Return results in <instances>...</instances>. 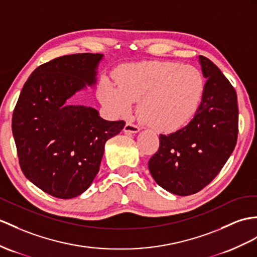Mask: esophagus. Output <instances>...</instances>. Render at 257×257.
Masks as SVG:
<instances>
[{"instance_id":"34e87169","label":"esophagus","mask_w":257,"mask_h":257,"mask_svg":"<svg viewBox=\"0 0 257 257\" xmlns=\"http://www.w3.org/2000/svg\"><path fill=\"white\" fill-rule=\"evenodd\" d=\"M140 130H141L140 126H137L136 124H133L131 122H127L124 126V131L127 133H137V132H140Z\"/></svg>"}]
</instances>
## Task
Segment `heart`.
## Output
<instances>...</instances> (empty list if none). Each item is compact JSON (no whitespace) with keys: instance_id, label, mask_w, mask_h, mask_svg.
<instances>
[{"instance_id":"heart-1","label":"heart","mask_w":257,"mask_h":257,"mask_svg":"<svg viewBox=\"0 0 257 257\" xmlns=\"http://www.w3.org/2000/svg\"><path fill=\"white\" fill-rule=\"evenodd\" d=\"M118 84L102 81L101 101L117 115L131 112L140 100L142 120L156 130L171 132L195 115L205 92V78L199 68L177 62H143L121 68Z\"/></svg>"}]
</instances>
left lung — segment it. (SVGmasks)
Listing matches in <instances>:
<instances>
[{"label":"left lung","mask_w":257,"mask_h":257,"mask_svg":"<svg viewBox=\"0 0 257 257\" xmlns=\"http://www.w3.org/2000/svg\"><path fill=\"white\" fill-rule=\"evenodd\" d=\"M207 81L193 120L176 133L160 134L158 152L148 161L149 171L162 189L180 196L208 185L232 154L239 132L236 92L212 62L199 55Z\"/></svg>","instance_id":"left-lung-1"}]
</instances>
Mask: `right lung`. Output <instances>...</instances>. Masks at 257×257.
<instances>
[{
	"instance_id": "obj_1",
	"label": "right lung",
	"mask_w": 257,
	"mask_h": 257,
	"mask_svg": "<svg viewBox=\"0 0 257 257\" xmlns=\"http://www.w3.org/2000/svg\"><path fill=\"white\" fill-rule=\"evenodd\" d=\"M99 53L60 56L37 67L25 83L12 118L22 171L40 190L68 199L91 185L104 144L124 127L85 105H68L75 92L96 84Z\"/></svg>"
}]
</instances>
